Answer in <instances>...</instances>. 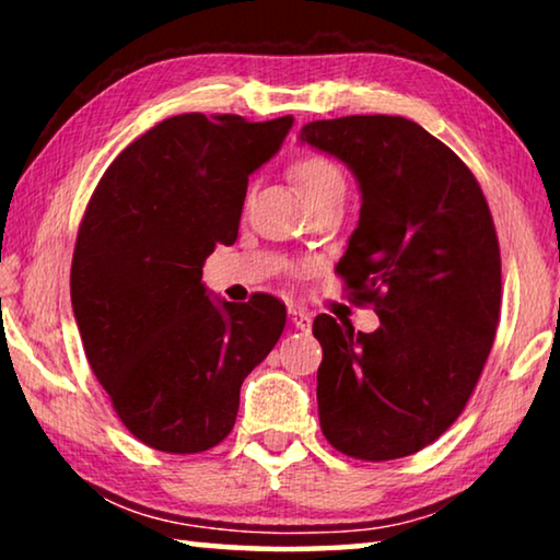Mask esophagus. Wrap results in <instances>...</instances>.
Listing matches in <instances>:
<instances>
[{"label": "esophagus", "mask_w": 560, "mask_h": 560, "mask_svg": "<svg viewBox=\"0 0 560 560\" xmlns=\"http://www.w3.org/2000/svg\"><path fill=\"white\" fill-rule=\"evenodd\" d=\"M289 316H291V324L296 326L299 330H311V316L306 314V311L289 308Z\"/></svg>", "instance_id": "esophagus-1"}]
</instances>
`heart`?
I'll use <instances>...</instances> for the list:
<instances>
[{
	"label": "heart",
	"mask_w": 560,
	"mask_h": 560,
	"mask_svg": "<svg viewBox=\"0 0 560 560\" xmlns=\"http://www.w3.org/2000/svg\"><path fill=\"white\" fill-rule=\"evenodd\" d=\"M289 173L306 205L316 202L330 192H338V189H346L343 170H340L328 155L314 153V150L293 158Z\"/></svg>",
	"instance_id": "b5f03b06"
}]
</instances>
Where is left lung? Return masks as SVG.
<instances>
[{
    "label": "left lung",
    "mask_w": 560,
    "mask_h": 560,
    "mask_svg": "<svg viewBox=\"0 0 560 560\" xmlns=\"http://www.w3.org/2000/svg\"><path fill=\"white\" fill-rule=\"evenodd\" d=\"M301 143L353 170L363 205L336 271L381 318L360 334L316 316L320 430L348 457L400 459L452 428L485 371L501 306L494 220L471 170L407 118L314 120Z\"/></svg>",
    "instance_id": "8db88e82"
}]
</instances>
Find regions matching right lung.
Returning <instances> with one entry per match:
<instances>
[{
  "label": "right lung",
  "instance_id": "obj_1",
  "mask_svg": "<svg viewBox=\"0 0 560 560\" xmlns=\"http://www.w3.org/2000/svg\"><path fill=\"white\" fill-rule=\"evenodd\" d=\"M291 126L183 113L132 140L93 189L71 261L73 316L113 410L148 447L220 444L244 377L287 326L269 293L212 301L202 264L236 242L249 175Z\"/></svg>",
  "mask_w": 560,
  "mask_h": 560
}]
</instances>
